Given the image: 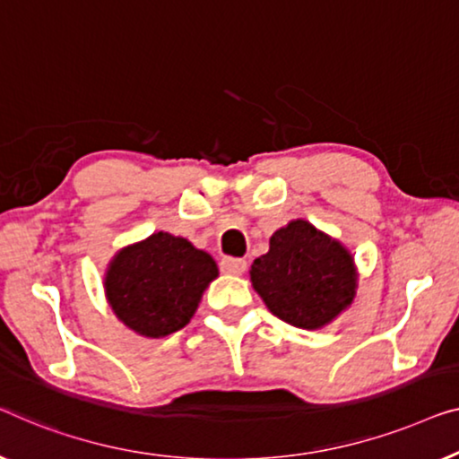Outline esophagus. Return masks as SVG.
I'll return each instance as SVG.
<instances>
[{"label":"esophagus","mask_w":459,"mask_h":459,"mask_svg":"<svg viewBox=\"0 0 459 459\" xmlns=\"http://www.w3.org/2000/svg\"><path fill=\"white\" fill-rule=\"evenodd\" d=\"M222 273L232 274V276H241L245 270H247V262L241 260V257H224L221 262Z\"/></svg>","instance_id":"34e87169"}]
</instances>
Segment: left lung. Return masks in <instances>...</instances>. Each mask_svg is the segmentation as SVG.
Segmentation results:
<instances>
[{"instance_id":"8db88e82","label":"left lung","mask_w":459,"mask_h":459,"mask_svg":"<svg viewBox=\"0 0 459 459\" xmlns=\"http://www.w3.org/2000/svg\"><path fill=\"white\" fill-rule=\"evenodd\" d=\"M249 276L270 312L307 331L337 318L358 289L350 251L307 221H291L276 230L268 254L255 257Z\"/></svg>"}]
</instances>
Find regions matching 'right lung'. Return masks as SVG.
<instances>
[{"label":"right lung","instance_id":"right-lung-1","mask_svg":"<svg viewBox=\"0 0 459 459\" xmlns=\"http://www.w3.org/2000/svg\"><path fill=\"white\" fill-rule=\"evenodd\" d=\"M216 276L210 254L160 230L120 249L109 262L103 287L120 322L143 337L160 339L189 325Z\"/></svg>","mask_w":459,"mask_h":459}]
</instances>
